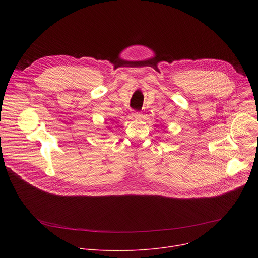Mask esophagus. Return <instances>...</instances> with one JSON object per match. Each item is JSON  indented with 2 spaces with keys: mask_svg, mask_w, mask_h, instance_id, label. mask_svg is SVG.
<instances>
[{
  "mask_svg": "<svg viewBox=\"0 0 258 258\" xmlns=\"http://www.w3.org/2000/svg\"><path fill=\"white\" fill-rule=\"evenodd\" d=\"M133 117L135 118V119H139L141 116H142V114L141 113H139V112H133Z\"/></svg>",
  "mask_w": 258,
  "mask_h": 258,
  "instance_id": "obj_1",
  "label": "esophagus"
}]
</instances>
